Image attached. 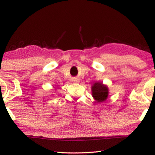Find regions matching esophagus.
Here are the masks:
<instances>
[{"label": "esophagus", "instance_id": "34e87169", "mask_svg": "<svg viewBox=\"0 0 155 155\" xmlns=\"http://www.w3.org/2000/svg\"><path fill=\"white\" fill-rule=\"evenodd\" d=\"M73 81L75 82H79V80H78V79H74Z\"/></svg>", "mask_w": 155, "mask_h": 155}]
</instances>
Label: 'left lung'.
<instances>
[{"label":"left lung","instance_id":"8db88e82","mask_svg":"<svg viewBox=\"0 0 155 155\" xmlns=\"http://www.w3.org/2000/svg\"><path fill=\"white\" fill-rule=\"evenodd\" d=\"M92 95L97 103H101L107 100L109 96V87L102 82H97L91 87Z\"/></svg>","mask_w":155,"mask_h":155}]
</instances>
